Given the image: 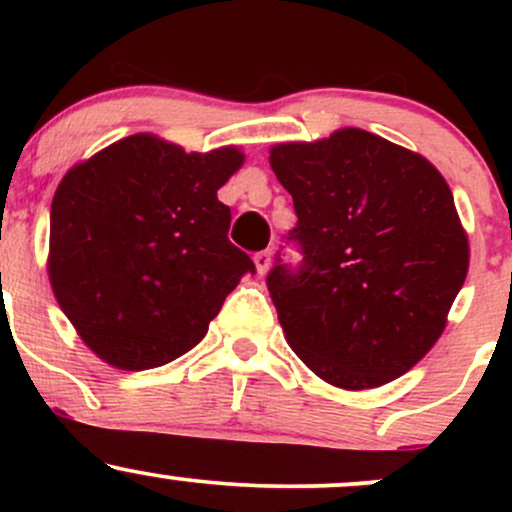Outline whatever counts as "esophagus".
<instances>
[{
    "label": "esophagus",
    "mask_w": 512,
    "mask_h": 512,
    "mask_svg": "<svg viewBox=\"0 0 512 512\" xmlns=\"http://www.w3.org/2000/svg\"><path fill=\"white\" fill-rule=\"evenodd\" d=\"M252 260H255V267H257V274H267V269L272 267V252L269 250H262V252H257L255 257H252Z\"/></svg>",
    "instance_id": "esophagus-1"
}]
</instances>
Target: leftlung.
Returning a JSON list of instances; mask_svg holds the SVG:
<instances>
[{"mask_svg": "<svg viewBox=\"0 0 512 512\" xmlns=\"http://www.w3.org/2000/svg\"><path fill=\"white\" fill-rule=\"evenodd\" d=\"M293 197L289 240L267 286L284 337L317 378L370 390L424 358L448 325L469 269V240L443 175L366 129L269 149Z\"/></svg>", "mask_w": 512, "mask_h": 512, "instance_id": "1", "label": "left lung"}]
</instances>
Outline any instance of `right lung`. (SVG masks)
<instances>
[{
  "label": "right lung",
  "mask_w": 512,
  "mask_h": 512,
  "mask_svg": "<svg viewBox=\"0 0 512 512\" xmlns=\"http://www.w3.org/2000/svg\"><path fill=\"white\" fill-rule=\"evenodd\" d=\"M245 154L132 134L67 170L50 209V286L74 330L120 370H149L202 342L255 264L228 240L216 192Z\"/></svg>",
  "instance_id": "1"
}]
</instances>
